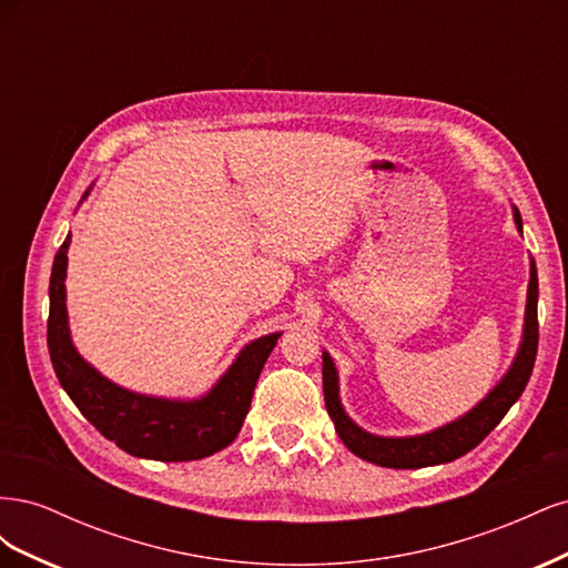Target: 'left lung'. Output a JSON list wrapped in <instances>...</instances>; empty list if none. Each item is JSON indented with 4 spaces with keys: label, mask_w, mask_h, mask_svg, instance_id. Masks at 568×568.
<instances>
[{
    "label": "left lung",
    "mask_w": 568,
    "mask_h": 568,
    "mask_svg": "<svg viewBox=\"0 0 568 568\" xmlns=\"http://www.w3.org/2000/svg\"><path fill=\"white\" fill-rule=\"evenodd\" d=\"M514 220L521 230V215L514 211ZM538 355V272L536 263H530V284H528V303H526V324H524V341L517 359L505 379L497 384L484 400H480L469 415L462 419L436 428L432 434L412 436V438H382L372 436L363 428L355 426L338 400V376L332 363L329 353H324L322 359V376H324V403L326 412L334 419L338 438L346 443V448L372 464L388 469H422L434 467V464L453 462L462 455L474 450L493 428L503 422L509 407L519 400L524 393L532 365Z\"/></svg>",
    "instance_id": "obj_1"
}]
</instances>
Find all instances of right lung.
<instances>
[{"label":"right lung","mask_w":568,"mask_h":568,"mask_svg":"<svg viewBox=\"0 0 568 568\" xmlns=\"http://www.w3.org/2000/svg\"><path fill=\"white\" fill-rule=\"evenodd\" d=\"M71 234L61 244L49 282L47 346L63 390L101 436L134 457L189 462L209 457L236 438L257 376L282 332L257 338L242 351L217 386L194 403L136 395L104 379L78 355L65 315V263Z\"/></svg>","instance_id":"1"}]
</instances>
